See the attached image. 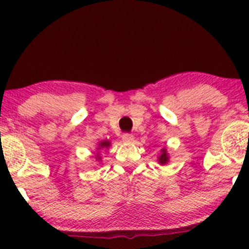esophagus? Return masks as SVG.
I'll list each match as a JSON object with an SVG mask.
<instances>
[{
  "instance_id": "esophagus-1",
  "label": "esophagus",
  "mask_w": 249,
  "mask_h": 249,
  "mask_svg": "<svg viewBox=\"0 0 249 249\" xmlns=\"http://www.w3.org/2000/svg\"><path fill=\"white\" fill-rule=\"evenodd\" d=\"M122 139H123V142H131L133 141V134H131V133H123Z\"/></svg>"
}]
</instances>
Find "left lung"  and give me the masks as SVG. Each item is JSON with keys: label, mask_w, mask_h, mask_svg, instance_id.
<instances>
[{"label": "left lung", "mask_w": 249, "mask_h": 249, "mask_svg": "<svg viewBox=\"0 0 249 249\" xmlns=\"http://www.w3.org/2000/svg\"><path fill=\"white\" fill-rule=\"evenodd\" d=\"M158 160H159V162H160V164H166L167 160H168L166 150H161V154L159 156Z\"/></svg>", "instance_id": "8db88e82"}]
</instances>
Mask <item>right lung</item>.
<instances>
[{"mask_svg": "<svg viewBox=\"0 0 249 249\" xmlns=\"http://www.w3.org/2000/svg\"><path fill=\"white\" fill-rule=\"evenodd\" d=\"M108 146H110V142H107V141H104V142H102L101 144H99V150H101V148H107ZM97 159H98V160H101V157H97Z\"/></svg>", "mask_w": 249, "mask_h": 249, "instance_id": "right-lung-1", "label": "right lung"}]
</instances>
